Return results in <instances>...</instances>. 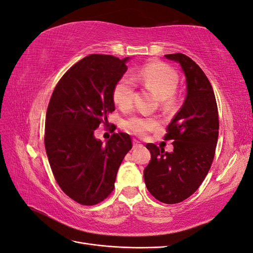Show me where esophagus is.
<instances>
[{
	"label": "esophagus",
	"mask_w": 253,
	"mask_h": 253,
	"mask_svg": "<svg viewBox=\"0 0 253 253\" xmlns=\"http://www.w3.org/2000/svg\"><path fill=\"white\" fill-rule=\"evenodd\" d=\"M143 144L139 142L137 140H133V149H137V148H142Z\"/></svg>",
	"instance_id": "esophagus-1"
}]
</instances>
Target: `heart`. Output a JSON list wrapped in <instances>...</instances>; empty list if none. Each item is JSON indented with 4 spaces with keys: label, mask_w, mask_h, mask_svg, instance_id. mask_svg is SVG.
<instances>
[{
    "label": "heart",
    "mask_w": 253,
    "mask_h": 253,
    "mask_svg": "<svg viewBox=\"0 0 253 253\" xmlns=\"http://www.w3.org/2000/svg\"><path fill=\"white\" fill-rule=\"evenodd\" d=\"M134 81L140 82L143 86L154 90L158 98L162 100L170 99L179 83L178 74L172 69L163 63L146 64L139 71L123 75L117 81L113 89V100L123 110H127L132 105L134 98ZM128 130L138 136H144L151 130L157 128L158 123L153 117L132 116L126 124Z\"/></svg>",
    "instance_id": "heart-1"
}]
</instances>
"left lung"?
I'll return each instance as SVG.
<instances>
[{
    "label": "left lung",
    "instance_id": "1",
    "mask_svg": "<svg viewBox=\"0 0 253 253\" xmlns=\"http://www.w3.org/2000/svg\"><path fill=\"white\" fill-rule=\"evenodd\" d=\"M165 57L180 64L186 96L167 127L165 140H173V151L146 144L151 161L143 178L157 201L177 204L190 197L206 178L218 142L219 115L212 86L203 70L184 54Z\"/></svg>",
    "mask_w": 253,
    "mask_h": 253
}]
</instances>
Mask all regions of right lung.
<instances>
[{
    "instance_id": "1",
    "label": "right lung",
    "mask_w": 253,
    "mask_h": 253,
    "mask_svg": "<svg viewBox=\"0 0 253 253\" xmlns=\"http://www.w3.org/2000/svg\"><path fill=\"white\" fill-rule=\"evenodd\" d=\"M129 60L97 54L83 58L64 73L47 109L45 149L52 173L70 198L86 206L110 195L132 148L127 133H113L105 144L93 134L115 110L113 89Z\"/></svg>"
}]
</instances>
